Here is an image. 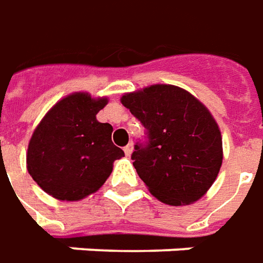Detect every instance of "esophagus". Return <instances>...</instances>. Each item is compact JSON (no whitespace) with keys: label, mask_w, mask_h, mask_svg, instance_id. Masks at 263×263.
I'll return each mask as SVG.
<instances>
[{"label":"esophagus","mask_w":263,"mask_h":263,"mask_svg":"<svg viewBox=\"0 0 263 263\" xmlns=\"http://www.w3.org/2000/svg\"><path fill=\"white\" fill-rule=\"evenodd\" d=\"M132 149H134V144H132V142H129L126 147H123V151H125V154H126V156H131Z\"/></svg>","instance_id":"esophagus-1"}]
</instances>
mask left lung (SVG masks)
Returning a JSON list of instances; mask_svg holds the SVG:
<instances>
[{"label":"left lung","instance_id":"left-lung-1","mask_svg":"<svg viewBox=\"0 0 263 263\" xmlns=\"http://www.w3.org/2000/svg\"><path fill=\"white\" fill-rule=\"evenodd\" d=\"M121 103L148 132V144H137L132 160L149 194L173 206L201 199L222 163L221 132L206 106L172 84L125 93Z\"/></svg>","mask_w":263,"mask_h":263}]
</instances>
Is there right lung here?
<instances>
[{
	"instance_id": "right-lung-1",
	"label": "right lung",
	"mask_w": 263,
	"mask_h": 263,
	"mask_svg": "<svg viewBox=\"0 0 263 263\" xmlns=\"http://www.w3.org/2000/svg\"><path fill=\"white\" fill-rule=\"evenodd\" d=\"M107 97L76 91L53 104L29 141L26 164L33 180L59 201H80L97 192L123 151L112 142V125L96 115Z\"/></svg>"
}]
</instances>
